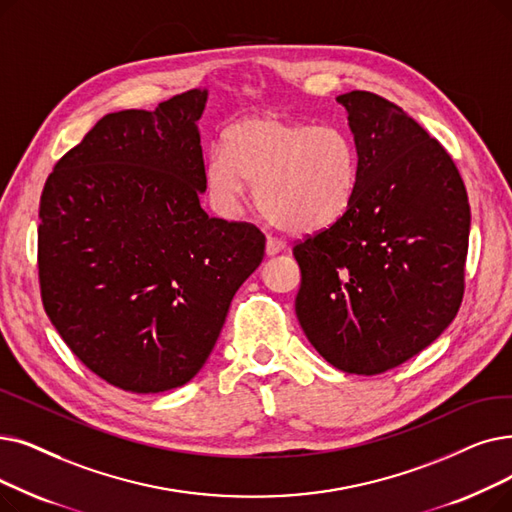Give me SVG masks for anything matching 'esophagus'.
I'll return each mask as SVG.
<instances>
[{
	"label": "esophagus",
	"mask_w": 512,
	"mask_h": 512,
	"mask_svg": "<svg viewBox=\"0 0 512 512\" xmlns=\"http://www.w3.org/2000/svg\"><path fill=\"white\" fill-rule=\"evenodd\" d=\"M280 251H284V242L278 240V238H274V236H268V240H265V253H268V255H276V253H280Z\"/></svg>",
	"instance_id": "34e87169"
}]
</instances>
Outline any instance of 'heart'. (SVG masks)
Returning <instances> with one entry per match:
<instances>
[{"instance_id":"b5f03b06","label":"heart","mask_w":512,"mask_h":512,"mask_svg":"<svg viewBox=\"0 0 512 512\" xmlns=\"http://www.w3.org/2000/svg\"><path fill=\"white\" fill-rule=\"evenodd\" d=\"M272 224L291 234L330 228L349 211L358 186V152L347 133L278 115H257L224 133V150L205 163V188L221 215H238L243 182Z\"/></svg>"}]
</instances>
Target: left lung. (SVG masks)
<instances>
[{
    "label": "left lung",
    "instance_id": "1",
    "mask_svg": "<svg viewBox=\"0 0 512 512\" xmlns=\"http://www.w3.org/2000/svg\"><path fill=\"white\" fill-rule=\"evenodd\" d=\"M337 100L358 150V186L337 224L295 242V311L328 364L379 374L458 314L471 209L446 148L402 108L360 90Z\"/></svg>",
    "mask_w": 512,
    "mask_h": 512
}]
</instances>
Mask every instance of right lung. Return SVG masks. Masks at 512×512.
Masks as SVG:
<instances>
[{"mask_svg":"<svg viewBox=\"0 0 512 512\" xmlns=\"http://www.w3.org/2000/svg\"><path fill=\"white\" fill-rule=\"evenodd\" d=\"M207 92L104 115L56 163L39 203L46 314L102 381L133 393L203 368L265 236L201 207Z\"/></svg>","mask_w":512,"mask_h":512,"instance_id":"1","label":"right lung"}]
</instances>
